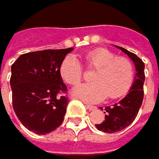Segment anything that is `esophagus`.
<instances>
[{"mask_svg":"<svg viewBox=\"0 0 159 159\" xmlns=\"http://www.w3.org/2000/svg\"><path fill=\"white\" fill-rule=\"evenodd\" d=\"M86 108L87 109H89V110H94V109H96V107L95 106H91V105H85Z\"/></svg>","mask_w":159,"mask_h":159,"instance_id":"esophagus-1","label":"esophagus"}]
</instances>
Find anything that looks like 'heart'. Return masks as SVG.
<instances>
[{
    "mask_svg": "<svg viewBox=\"0 0 159 159\" xmlns=\"http://www.w3.org/2000/svg\"><path fill=\"white\" fill-rule=\"evenodd\" d=\"M88 69H96L92 75L93 82L77 85L72 94L86 102H98L108 96L118 98L124 96L134 80V67L125 57H117L106 49L98 48L86 52L83 56ZM84 69L73 55L64 58L60 67V73L65 82L75 85L83 77Z\"/></svg>",
    "mask_w": 159,
    "mask_h": 159,
    "instance_id": "obj_1",
    "label": "heart"
}]
</instances>
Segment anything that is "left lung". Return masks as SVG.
Masks as SVG:
<instances>
[{
  "label": "left lung",
  "mask_w": 159,
  "mask_h": 159,
  "mask_svg": "<svg viewBox=\"0 0 159 159\" xmlns=\"http://www.w3.org/2000/svg\"><path fill=\"white\" fill-rule=\"evenodd\" d=\"M118 48L133 61L137 73L128 95L114 105L105 107V120L100 124H95L98 130L105 133H115L129 127L136 119L144 98L145 64L136 54L119 46ZM100 108L103 110V108Z\"/></svg>",
  "instance_id": "8db88e82"
}]
</instances>
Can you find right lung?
<instances>
[{
    "label": "right lung",
    "mask_w": 159,
    "mask_h": 159,
    "mask_svg": "<svg viewBox=\"0 0 159 159\" xmlns=\"http://www.w3.org/2000/svg\"><path fill=\"white\" fill-rule=\"evenodd\" d=\"M71 51L72 48L29 52L11 65L12 106L30 131L45 135L61 125L69 99L63 95L68 89L60 67Z\"/></svg>",
    "instance_id": "obj_1"
}]
</instances>
